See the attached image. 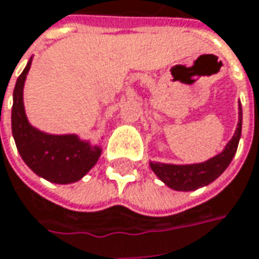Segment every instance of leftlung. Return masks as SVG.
Segmentation results:
<instances>
[{"label": "left lung", "instance_id": "left-lung-1", "mask_svg": "<svg viewBox=\"0 0 259 259\" xmlns=\"http://www.w3.org/2000/svg\"><path fill=\"white\" fill-rule=\"evenodd\" d=\"M242 133V105H238V125L235 134L230 141L225 146L219 154L200 163H187V164H175V163L151 162L150 167L154 175L162 181L166 187L175 191H195L198 188L207 187L214 182L223 174L230 164L233 156L236 154L238 144Z\"/></svg>", "mask_w": 259, "mask_h": 259}]
</instances>
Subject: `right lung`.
Segmentation results:
<instances>
[{"instance_id": "1", "label": "right lung", "mask_w": 259, "mask_h": 259, "mask_svg": "<svg viewBox=\"0 0 259 259\" xmlns=\"http://www.w3.org/2000/svg\"><path fill=\"white\" fill-rule=\"evenodd\" d=\"M32 58L20 74L13 92L11 130L23 162L34 174L52 184L67 185L80 181L92 170L102 154V141L93 144L77 134H49L29 122L23 90Z\"/></svg>"}]
</instances>
